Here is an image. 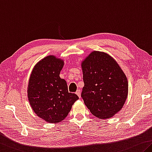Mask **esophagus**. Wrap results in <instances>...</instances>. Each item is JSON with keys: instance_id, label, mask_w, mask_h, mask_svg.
<instances>
[{"instance_id": "1", "label": "esophagus", "mask_w": 152, "mask_h": 152, "mask_svg": "<svg viewBox=\"0 0 152 152\" xmlns=\"http://www.w3.org/2000/svg\"><path fill=\"white\" fill-rule=\"evenodd\" d=\"M76 94L78 96V97H80V90H77V91L76 92Z\"/></svg>"}]
</instances>
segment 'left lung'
<instances>
[{
  "label": "left lung",
  "instance_id": "obj_1",
  "mask_svg": "<svg viewBox=\"0 0 152 152\" xmlns=\"http://www.w3.org/2000/svg\"><path fill=\"white\" fill-rule=\"evenodd\" d=\"M85 86L81 96L91 113L108 119L123 107L128 80L118 62L107 53L93 50L81 62Z\"/></svg>",
  "mask_w": 152,
  "mask_h": 152
}]
</instances>
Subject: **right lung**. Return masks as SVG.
Returning <instances> with one entry per match:
<instances>
[{"mask_svg":"<svg viewBox=\"0 0 152 152\" xmlns=\"http://www.w3.org/2000/svg\"><path fill=\"white\" fill-rule=\"evenodd\" d=\"M64 61L48 55L35 65L27 88L28 99L38 117L49 123H57L66 118L78 97L68 93L66 81L59 76Z\"/></svg>","mask_w":152,"mask_h":152,"instance_id":"1","label":"right lung"}]
</instances>
